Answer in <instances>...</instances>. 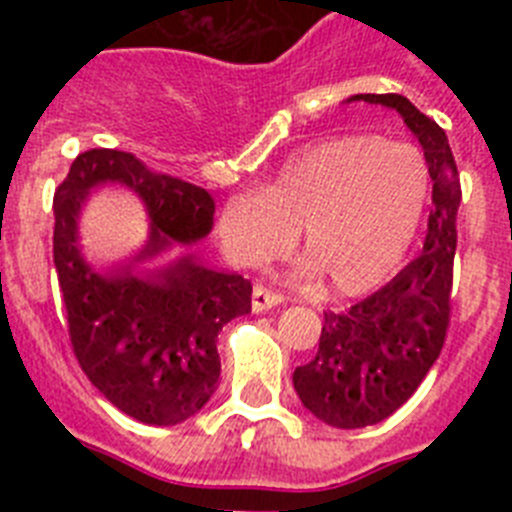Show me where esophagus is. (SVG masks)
<instances>
[{
    "mask_svg": "<svg viewBox=\"0 0 512 512\" xmlns=\"http://www.w3.org/2000/svg\"><path fill=\"white\" fill-rule=\"evenodd\" d=\"M284 297L279 295V292H271V289H266L264 284H256L253 287V295H251V307L253 312H266L271 310V307L282 305Z\"/></svg>",
    "mask_w": 512,
    "mask_h": 512,
    "instance_id": "34e87169",
    "label": "esophagus"
}]
</instances>
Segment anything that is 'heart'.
<instances>
[{
    "label": "heart",
    "mask_w": 512,
    "mask_h": 512,
    "mask_svg": "<svg viewBox=\"0 0 512 512\" xmlns=\"http://www.w3.org/2000/svg\"><path fill=\"white\" fill-rule=\"evenodd\" d=\"M431 176L418 148L377 135H336L305 146L259 192H238L215 220L220 248L264 266L300 238L305 277L325 274L338 295H361L405 259L423 220Z\"/></svg>",
    "instance_id": "b5f03b06"
}]
</instances>
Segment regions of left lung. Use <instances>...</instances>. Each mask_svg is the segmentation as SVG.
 Wrapping results in <instances>:
<instances>
[{
	"label": "left lung",
	"mask_w": 512,
	"mask_h": 512,
	"mask_svg": "<svg viewBox=\"0 0 512 512\" xmlns=\"http://www.w3.org/2000/svg\"><path fill=\"white\" fill-rule=\"evenodd\" d=\"M346 102L390 107L423 146L433 210L423 253L392 282L343 312H325L315 359L292 374L302 405L333 428H366L413 397L449 328L459 174L446 133L402 94H354Z\"/></svg>",
	"instance_id": "left-lung-1"
}]
</instances>
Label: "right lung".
I'll return each instance as SVG.
<instances>
[{
    "instance_id": "add662e5",
    "label": "right lung",
    "mask_w": 512,
    "mask_h": 512,
    "mask_svg": "<svg viewBox=\"0 0 512 512\" xmlns=\"http://www.w3.org/2000/svg\"><path fill=\"white\" fill-rule=\"evenodd\" d=\"M115 183L144 202L152 225L138 252L102 272L80 253L78 217L92 191ZM53 215V264L89 382L140 423L176 425L200 413L220 377L217 333L251 312L248 279L182 253L210 235V194L156 174L133 153L92 148L56 189Z\"/></svg>"
}]
</instances>
